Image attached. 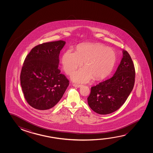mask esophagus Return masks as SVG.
I'll return each instance as SVG.
<instances>
[{"mask_svg": "<svg viewBox=\"0 0 153 153\" xmlns=\"http://www.w3.org/2000/svg\"><path fill=\"white\" fill-rule=\"evenodd\" d=\"M73 86H74V87H75V88H80L82 85H80V84H73Z\"/></svg>", "mask_w": 153, "mask_h": 153, "instance_id": "1", "label": "esophagus"}]
</instances>
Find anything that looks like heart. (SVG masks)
Returning <instances> with one entry per match:
<instances>
[{
	"label": "heart",
	"mask_w": 153,
	"mask_h": 153,
	"mask_svg": "<svg viewBox=\"0 0 153 153\" xmlns=\"http://www.w3.org/2000/svg\"><path fill=\"white\" fill-rule=\"evenodd\" d=\"M117 56L112 48L101 44H85L79 45L75 52L66 51L61 60L63 70L71 76L83 63L84 68L73 77L74 81L85 83L93 78L99 80L107 77L115 65Z\"/></svg>",
	"instance_id": "obj_1"
}]
</instances>
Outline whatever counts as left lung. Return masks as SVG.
Returning <instances> with one entry per match:
<instances>
[{"label":"left lung","instance_id":"left-lung-1","mask_svg":"<svg viewBox=\"0 0 153 153\" xmlns=\"http://www.w3.org/2000/svg\"><path fill=\"white\" fill-rule=\"evenodd\" d=\"M135 68L130 55L123 51V58L113 77L93 86L88 98L95 113L106 115L118 110L128 99L134 85Z\"/></svg>","mask_w":153,"mask_h":153}]
</instances>
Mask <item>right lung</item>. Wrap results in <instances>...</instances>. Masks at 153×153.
I'll return each instance as SVG.
<instances>
[{"label": "right lung", "instance_id": "add662e5", "mask_svg": "<svg viewBox=\"0 0 153 153\" xmlns=\"http://www.w3.org/2000/svg\"><path fill=\"white\" fill-rule=\"evenodd\" d=\"M63 40L43 43L26 56L21 72V85L27 102L40 110L53 107L60 100L69 80L59 69Z\"/></svg>", "mask_w": 153, "mask_h": 153}]
</instances>
